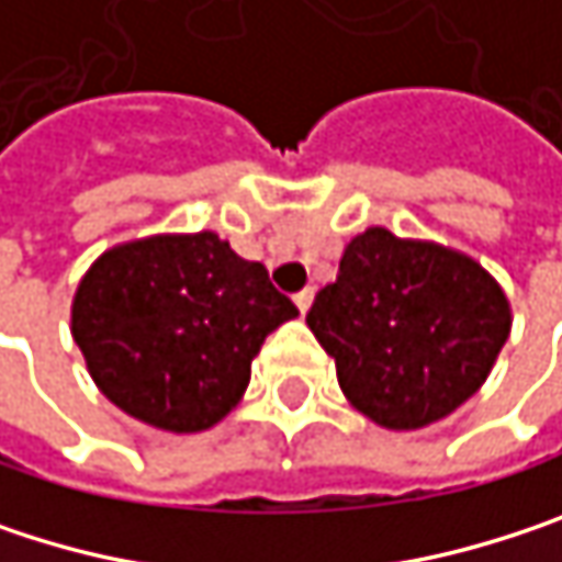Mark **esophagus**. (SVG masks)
Returning a JSON list of instances; mask_svg holds the SVG:
<instances>
[{"instance_id": "obj_1", "label": "esophagus", "mask_w": 562, "mask_h": 562, "mask_svg": "<svg viewBox=\"0 0 562 562\" xmlns=\"http://www.w3.org/2000/svg\"><path fill=\"white\" fill-rule=\"evenodd\" d=\"M312 299H315V289H312V285H305L302 292H295V305H299V312H302V315L312 308Z\"/></svg>"}]
</instances>
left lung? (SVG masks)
Wrapping results in <instances>:
<instances>
[{
	"label": "left lung",
	"instance_id": "obj_1",
	"mask_svg": "<svg viewBox=\"0 0 562 562\" xmlns=\"http://www.w3.org/2000/svg\"><path fill=\"white\" fill-rule=\"evenodd\" d=\"M305 322L358 413L423 429L485 384L510 335V302L469 254L368 227Z\"/></svg>",
	"mask_w": 562,
	"mask_h": 562
}]
</instances>
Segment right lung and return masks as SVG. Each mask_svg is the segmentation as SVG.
<instances>
[{"label":"right lung","mask_w":562,"mask_h":562,"mask_svg":"<svg viewBox=\"0 0 562 562\" xmlns=\"http://www.w3.org/2000/svg\"><path fill=\"white\" fill-rule=\"evenodd\" d=\"M295 315L267 267L214 231L156 234L93 260L70 302V335L123 413L201 432L240 403L260 345Z\"/></svg>","instance_id":"obj_1"}]
</instances>
